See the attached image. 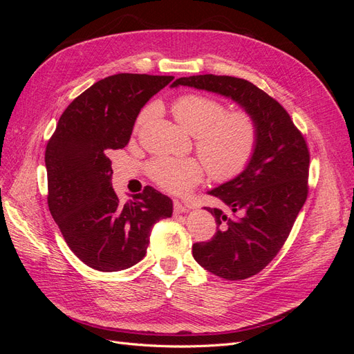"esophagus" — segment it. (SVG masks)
<instances>
[{"mask_svg": "<svg viewBox=\"0 0 354 354\" xmlns=\"http://www.w3.org/2000/svg\"><path fill=\"white\" fill-rule=\"evenodd\" d=\"M173 207H174V212L176 214H181V212H186L187 211V205H185V203L181 202V201H178V199H174Z\"/></svg>", "mask_w": 354, "mask_h": 354, "instance_id": "1", "label": "esophagus"}]
</instances>
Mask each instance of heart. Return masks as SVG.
Returning <instances> with one entry per match:
<instances>
[{"mask_svg":"<svg viewBox=\"0 0 354 354\" xmlns=\"http://www.w3.org/2000/svg\"><path fill=\"white\" fill-rule=\"evenodd\" d=\"M153 112V104L146 106L137 116L136 131L151 120ZM173 112L177 121L196 137V152L214 180L229 181L250 165L259 145V125L250 112H227L226 104L201 93L178 95ZM147 173L171 194H186L203 178V167L194 158L159 156L147 165Z\"/></svg>","mask_w":354,"mask_h":354,"instance_id":"heart-1","label":"heart"}]
</instances>
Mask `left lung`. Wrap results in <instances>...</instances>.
Wrapping results in <instances>:
<instances>
[{
  "instance_id": "1",
  "label": "left lung",
  "mask_w": 354,
  "mask_h": 354,
  "mask_svg": "<svg viewBox=\"0 0 354 354\" xmlns=\"http://www.w3.org/2000/svg\"><path fill=\"white\" fill-rule=\"evenodd\" d=\"M187 85L239 103L259 125V145L238 177L209 192L232 209V217L209 208L217 232L192 246L194 259L212 274L242 281L261 272L277 252L308 194L310 153L306 138L283 106L252 82L226 75H194L171 87Z\"/></svg>"
}]
</instances>
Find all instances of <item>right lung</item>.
Listing matches in <instances>:
<instances>
[{"label": "right lung", "instance_id": "add662e5", "mask_svg": "<svg viewBox=\"0 0 354 354\" xmlns=\"http://www.w3.org/2000/svg\"><path fill=\"white\" fill-rule=\"evenodd\" d=\"M173 80L116 73L97 81L72 100L47 143L50 212L71 251L94 270L118 272L143 260L153 224L173 214V201L151 186L121 202L109 159L130 142L146 102Z\"/></svg>", "mask_w": 354, "mask_h": 354}]
</instances>
